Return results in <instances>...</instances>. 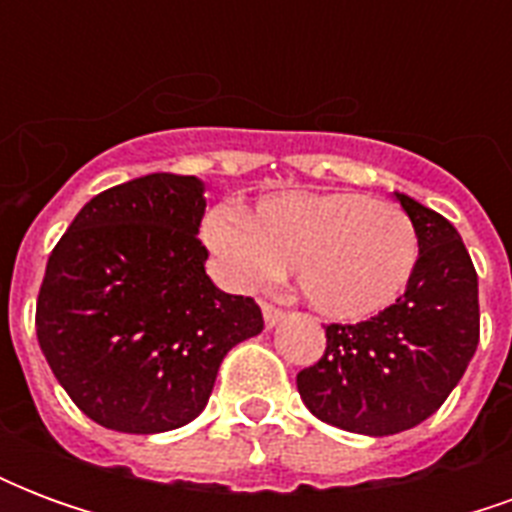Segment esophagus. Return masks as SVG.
Instances as JSON below:
<instances>
[{
	"label": "esophagus",
	"mask_w": 512,
	"mask_h": 512,
	"mask_svg": "<svg viewBox=\"0 0 512 512\" xmlns=\"http://www.w3.org/2000/svg\"><path fill=\"white\" fill-rule=\"evenodd\" d=\"M263 318H266V326L271 329V326H277L282 318H285V310L282 307H274V304H263Z\"/></svg>",
	"instance_id": "34e87169"
}]
</instances>
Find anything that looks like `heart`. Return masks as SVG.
Here are the masks:
<instances>
[{"mask_svg": "<svg viewBox=\"0 0 512 512\" xmlns=\"http://www.w3.org/2000/svg\"><path fill=\"white\" fill-rule=\"evenodd\" d=\"M202 238L227 285L263 288L296 268L301 293L334 321H362L395 304L419 257L406 213L356 191L277 194L255 216L219 205Z\"/></svg>", "mask_w": 512, "mask_h": 512, "instance_id": "obj_1", "label": "heart"}]
</instances>
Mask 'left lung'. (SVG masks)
<instances>
[{
    "instance_id": "obj_1",
    "label": "left lung",
    "mask_w": 512,
    "mask_h": 512,
    "mask_svg": "<svg viewBox=\"0 0 512 512\" xmlns=\"http://www.w3.org/2000/svg\"><path fill=\"white\" fill-rule=\"evenodd\" d=\"M397 200L417 230V268L406 293L362 323L326 326V351L296 376L321 422L348 433L392 436L436 414L480 343L477 271L441 213Z\"/></svg>"
}]
</instances>
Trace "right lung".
Listing matches in <instances>:
<instances>
[{"instance_id":"right-lung-1","label":"right lung","mask_w":512,"mask_h":512,"mask_svg":"<svg viewBox=\"0 0 512 512\" xmlns=\"http://www.w3.org/2000/svg\"><path fill=\"white\" fill-rule=\"evenodd\" d=\"M194 175L128 180L76 213L38 293L40 351L87 417L120 433L186 425L233 345L263 332L249 296L205 274Z\"/></svg>"}]
</instances>
